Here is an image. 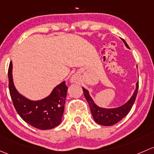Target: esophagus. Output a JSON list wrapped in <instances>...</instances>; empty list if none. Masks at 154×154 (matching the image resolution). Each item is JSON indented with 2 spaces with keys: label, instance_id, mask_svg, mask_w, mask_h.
<instances>
[{
  "label": "esophagus",
  "instance_id": "34e87169",
  "mask_svg": "<svg viewBox=\"0 0 154 154\" xmlns=\"http://www.w3.org/2000/svg\"><path fill=\"white\" fill-rule=\"evenodd\" d=\"M70 81H71V82H75V79H74V77H72V78H71Z\"/></svg>",
  "mask_w": 154,
  "mask_h": 154
}]
</instances>
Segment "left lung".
<instances>
[{
  "label": "left lung",
  "mask_w": 154,
  "mask_h": 154,
  "mask_svg": "<svg viewBox=\"0 0 154 154\" xmlns=\"http://www.w3.org/2000/svg\"><path fill=\"white\" fill-rule=\"evenodd\" d=\"M122 40L125 43V46L130 49L128 45L125 41V40H123V39H122ZM138 87L139 82H137L136 83L135 91H134L131 98L125 103H124L123 105L120 106L116 107V108H103V107L98 106L94 103L91 97L90 96L89 91L86 88H83V87H82V90H83L85 97L86 99L87 102H88V105L90 106L91 112V114L93 116V118L95 122L101 125L110 126L117 123L122 118H124L125 116L128 114V112L131 109L133 105H134L136 97H137Z\"/></svg>",
  "instance_id": "obj_1"
}]
</instances>
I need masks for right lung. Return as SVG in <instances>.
<instances>
[{"instance_id": "1", "label": "right lung", "mask_w": 154, "mask_h": 154, "mask_svg": "<svg viewBox=\"0 0 154 154\" xmlns=\"http://www.w3.org/2000/svg\"><path fill=\"white\" fill-rule=\"evenodd\" d=\"M12 62L8 71L9 88L13 105L20 117L33 127L40 130L54 128L61 122L64 112L68 87L66 82L53 88L47 97L32 100L21 94L14 85L12 76Z\"/></svg>"}]
</instances>
